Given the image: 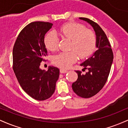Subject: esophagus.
Masks as SVG:
<instances>
[{
    "mask_svg": "<svg viewBox=\"0 0 128 128\" xmlns=\"http://www.w3.org/2000/svg\"><path fill=\"white\" fill-rule=\"evenodd\" d=\"M67 72V70H64V69H62V68L60 69V73H66Z\"/></svg>",
    "mask_w": 128,
    "mask_h": 128,
    "instance_id": "esophagus-1",
    "label": "esophagus"
}]
</instances>
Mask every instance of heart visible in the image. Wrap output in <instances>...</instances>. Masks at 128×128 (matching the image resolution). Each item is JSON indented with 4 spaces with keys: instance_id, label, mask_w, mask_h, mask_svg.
<instances>
[{
    "instance_id": "heart-1",
    "label": "heart",
    "mask_w": 128,
    "mask_h": 128,
    "mask_svg": "<svg viewBox=\"0 0 128 128\" xmlns=\"http://www.w3.org/2000/svg\"><path fill=\"white\" fill-rule=\"evenodd\" d=\"M57 33L62 38L72 40L70 52H61L55 55L52 62L55 66L62 68H68L78 59L88 56L96 48V36L92 30L86 29L84 26L76 23L64 24L58 29ZM47 49L55 51L58 49L59 39L54 32H49L44 38Z\"/></svg>"
}]
</instances>
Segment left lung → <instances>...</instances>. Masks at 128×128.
<instances>
[{
	"instance_id": "8db88e82",
	"label": "left lung",
	"mask_w": 128,
	"mask_h": 128,
	"mask_svg": "<svg viewBox=\"0 0 128 128\" xmlns=\"http://www.w3.org/2000/svg\"><path fill=\"white\" fill-rule=\"evenodd\" d=\"M79 19L86 22L93 28L96 36L98 50L92 56L80 64L88 72L82 74L80 71H76L78 79L72 86L73 92L78 96L90 98L96 95L105 86L114 56L108 38L99 24L87 18L79 17Z\"/></svg>"
}]
</instances>
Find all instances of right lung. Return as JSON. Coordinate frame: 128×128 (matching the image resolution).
<instances>
[{"instance_id":"add662e5","label":"right lung","mask_w":128,"mask_h":128,"mask_svg":"<svg viewBox=\"0 0 128 128\" xmlns=\"http://www.w3.org/2000/svg\"><path fill=\"white\" fill-rule=\"evenodd\" d=\"M52 23L34 22L20 32L12 50L13 70L22 89L33 99L44 100L55 90L60 70L49 66L48 71L40 68L47 55L44 36Z\"/></svg>"}]
</instances>
